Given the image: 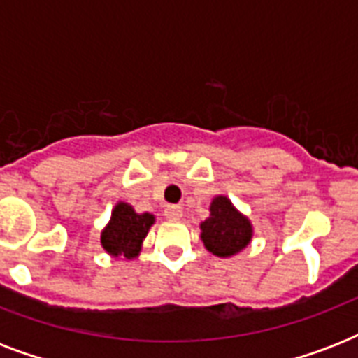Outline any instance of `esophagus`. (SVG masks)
<instances>
[{
  "label": "esophagus",
  "mask_w": 358,
  "mask_h": 358,
  "mask_svg": "<svg viewBox=\"0 0 358 358\" xmlns=\"http://www.w3.org/2000/svg\"><path fill=\"white\" fill-rule=\"evenodd\" d=\"M182 206H169L167 210H165V217L169 219V221H180L182 219Z\"/></svg>",
  "instance_id": "esophagus-1"
}]
</instances>
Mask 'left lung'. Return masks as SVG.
<instances>
[{
    "label": "left lung",
    "instance_id": "1",
    "mask_svg": "<svg viewBox=\"0 0 358 358\" xmlns=\"http://www.w3.org/2000/svg\"><path fill=\"white\" fill-rule=\"evenodd\" d=\"M199 227L204 247L219 258H230L247 249L255 236L250 219L224 195L213 196L210 215Z\"/></svg>",
    "mask_w": 358,
    "mask_h": 358
}]
</instances>
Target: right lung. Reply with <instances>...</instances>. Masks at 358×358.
<instances>
[{
	"instance_id": "right-lung-1",
	"label": "right lung",
	"mask_w": 358,
	"mask_h": 358,
	"mask_svg": "<svg viewBox=\"0 0 358 358\" xmlns=\"http://www.w3.org/2000/svg\"><path fill=\"white\" fill-rule=\"evenodd\" d=\"M154 223V213H137L131 204L119 201L111 210V217L100 234L102 249L113 258L134 260L141 255L143 241Z\"/></svg>"
}]
</instances>
